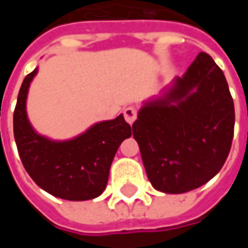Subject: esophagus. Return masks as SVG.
<instances>
[{
  "label": "esophagus",
  "mask_w": 248,
  "mask_h": 248,
  "mask_svg": "<svg viewBox=\"0 0 248 248\" xmlns=\"http://www.w3.org/2000/svg\"><path fill=\"white\" fill-rule=\"evenodd\" d=\"M124 119H126V122L127 124H133L134 122L135 119H137V110H135L134 108H124Z\"/></svg>",
  "instance_id": "esophagus-1"
}]
</instances>
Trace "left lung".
<instances>
[{"label": "left lung", "instance_id": "1", "mask_svg": "<svg viewBox=\"0 0 248 248\" xmlns=\"http://www.w3.org/2000/svg\"><path fill=\"white\" fill-rule=\"evenodd\" d=\"M234 124L223 71L201 51L182 77L143 102L133 124L153 187L182 194L207 183L229 156Z\"/></svg>", "mask_w": 248, "mask_h": 248}]
</instances>
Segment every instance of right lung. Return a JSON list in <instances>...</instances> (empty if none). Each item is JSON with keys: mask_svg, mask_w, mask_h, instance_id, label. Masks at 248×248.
Masks as SVG:
<instances>
[{"mask_svg": "<svg viewBox=\"0 0 248 248\" xmlns=\"http://www.w3.org/2000/svg\"><path fill=\"white\" fill-rule=\"evenodd\" d=\"M38 67L25 77L13 115L16 145L25 170L38 186L66 201H89L106 188L115 153L131 127L124 114L101 121L74 138L56 140L38 134L26 113L30 83Z\"/></svg>", "mask_w": 248, "mask_h": 248, "instance_id": "add662e5", "label": "right lung"}]
</instances>
